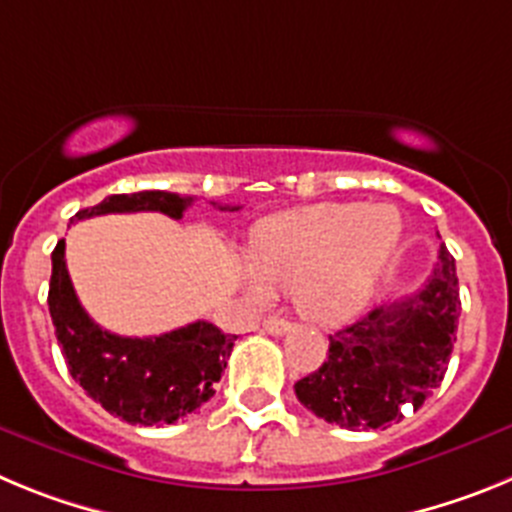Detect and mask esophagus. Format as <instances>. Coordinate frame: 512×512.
<instances>
[{"label": "esophagus", "mask_w": 512, "mask_h": 512, "mask_svg": "<svg viewBox=\"0 0 512 512\" xmlns=\"http://www.w3.org/2000/svg\"><path fill=\"white\" fill-rule=\"evenodd\" d=\"M264 330H266V333H271V336H284V333L289 330V323H287V320H282V318H266L264 320Z\"/></svg>", "instance_id": "esophagus-1"}]
</instances>
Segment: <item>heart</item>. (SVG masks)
<instances>
[{
    "label": "heart",
    "mask_w": 512,
    "mask_h": 512,
    "mask_svg": "<svg viewBox=\"0 0 512 512\" xmlns=\"http://www.w3.org/2000/svg\"><path fill=\"white\" fill-rule=\"evenodd\" d=\"M402 233V212L390 202L315 205L266 217L253 230V266L243 271V287L256 302L274 289H295L307 320L348 323L377 295Z\"/></svg>",
    "instance_id": "1"
}]
</instances>
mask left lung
Masks as SVG:
<instances>
[{
    "label": "left lung",
    "mask_w": 512,
    "mask_h": 512,
    "mask_svg": "<svg viewBox=\"0 0 512 512\" xmlns=\"http://www.w3.org/2000/svg\"><path fill=\"white\" fill-rule=\"evenodd\" d=\"M459 310L454 256L441 243L433 274L415 295L374 307L330 336L328 359L295 384L297 400L348 431L400 423L443 382Z\"/></svg>",
    "instance_id": "8db88e82"
}]
</instances>
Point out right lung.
Instances as JSON below:
<instances>
[{
    "instance_id": "add662e5",
    "label": "right lung",
    "mask_w": 512,
    "mask_h": 512,
    "mask_svg": "<svg viewBox=\"0 0 512 512\" xmlns=\"http://www.w3.org/2000/svg\"><path fill=\"white\" fill-rule=\"evenodd\" d=\"M189 205L192 197L158 189L112 194L99 205L76 212V220L110 212H164L179 220ZM51 261L48 310L63 359L71 377L107 413L133 425L174 423L215 395V382L223 377L238 336L223 333L207 320H197L161 336H115L99 328L81 307L66 269V243H56Z\"/></svg>"
}]
</instances>
